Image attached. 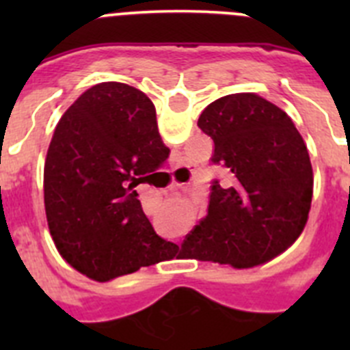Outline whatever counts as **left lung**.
Instances as JSON below:
<instances>
[{"instance_id":"1","label":"left lung","mask_w":350,"mask_h":350,"mask_svg":"<svg viewBox=\"0 0 350 350\" xmlns=\"http://www.w3.org/2000/svg\"><path fill=\"white\" fill-rule=\"evenodd\" d=\"M198 126L230 182L212 180L206 215L182 243L187 258L234 268L270 261L301 234L310 212L314 173L301 135L284 110L252 92L215 100Z\"/></svg>"}]
</instances>
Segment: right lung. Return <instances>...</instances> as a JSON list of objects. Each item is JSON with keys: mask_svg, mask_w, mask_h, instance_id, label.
Returning <instances> with one entry per match:
<instances>
[{"mask_svg": "<svg viewBox=\"0 0 350 350\" xmlns=\"http://www.w3.org/2000/svg\"><path fill=\"white\" fill-rule=\"evenodd\" d=\"M168 156L152 101L131 85L98 83L68 108L49 145L43 194L71 267L107 282L172 258L177 245L154 231L135 191Z\"/></svg>", "mask_w": 350, "mask_h": 350, "instance_id": "1", "label": "right lung"}]
</instances>
